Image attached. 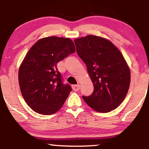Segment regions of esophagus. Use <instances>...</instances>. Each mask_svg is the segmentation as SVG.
I'll return each mask as SVG.
<instances>
[{
	"mask_svg": "<svg viewBox=\"0 0 149 149\" xmlns=\"http://www.w3.org/2000/svg\"><path fill=\"white\" fill-rule=\"evenodd\" d=\"M80 85L79 84L74 85L72 86V88L73 89V90H74L75 92H78V90H80Z\"/></svg>",
	"mask_w": 149,
	"mask_h": 149,
	"instance_id": "esophagus-1",
	"label": "esophagus"
}]
</instances>
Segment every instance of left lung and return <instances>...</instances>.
I'll use <instances>...</instances> for the list:
<instances>
[{"label":"left lung","instance_id":"8db88e82","mask_svg":"<svg viewBox=\"0 0 149 149\" xmlns=\"http://www.w3.org/2000/svg\"><path fill=\"white\" fill-rule=\"evenodd\" d=\"M74 42L95 88L83 100L97 112L111 111L122 103L129 90L130 70L127 61L118 47L104 38L88 35Z\"/></svg>","mask_w":149,"mask_h":149}]
</instances>
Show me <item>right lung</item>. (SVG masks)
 Instances as JSON below:
<instances>
[{"label":"right lung","mask_w":149,"mask_h":149,"mask_svg":"<svg viewBox=\"0 0 149 149\" xmlns=\"http://www.w3.org/2000/svg\"><path fill=\"white\" fill-rule=\"evenodd\" d=\"M75 51L71 39L49 36L38 40L26 53L19 69V84L34 111L50 115L62 107L71 88L62 83L57 64Z\"/></svg>","instance_id":"1"}]
</instances>
